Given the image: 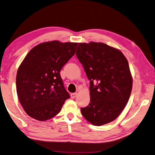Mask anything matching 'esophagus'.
Listing matches in <instances>:
<instances>
[{
	"label": "esophagus",
	"instance_id": "esophagus-1",
	"mask_svg": "<svg viewBox=\"0 0 155 155\" xmlns=\"http://www.w3.org/2000/svg\"><path fill=\"white\" fill-rule=\"evenodd\" d=\"M78 95V93H71V97L72 99H75L76 96Z\"/></svg>",
	"mask_w": 155,
	"mask_h": 155
}]
</instances>
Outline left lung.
<instances>
[{"mask_svg":"<svg viewBox=\"0 0 155 155\" xmlns=\"http://www.w3.org/2000/svg\"><path fill=\"white\" fill-rule=\"evenodd\" d=\"M76 55L90 80V104L81 108L89 123L101 126L120 114L131 95L128 61L118 49L104 43H80Z\"/></svg>","mask_w":155,"mask_h":155,"instance_id":"left-lung-1","label":"left lung"}]
</instances>
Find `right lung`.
Listing matches in <instances>:
<instances>
[{"label":"right lung","instance_id":"add662e5","mask_svg":"<svg viewBox=\"0 0 155 155\" xmlns=\"http://www.w3.org/2000/svg\"><path fill=\"white\" fill-rule=\"evenodd\" d=\"M78 43L52 41L41 43L27 54L18 68L16 90L21 106L39 121L58 114L70 95L60 75L74 55Z\"/></svg>","mask_w":155,"mask_h":155}]
</instances>
